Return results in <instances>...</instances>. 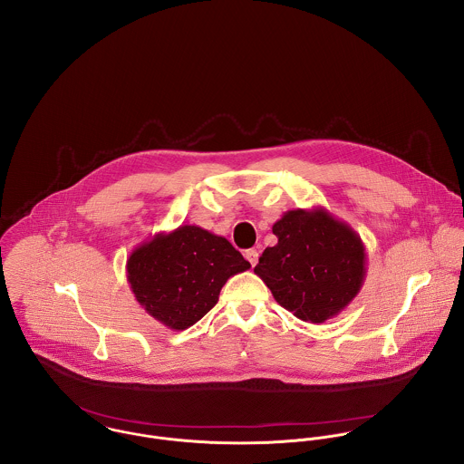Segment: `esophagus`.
Masks as SVG:
<instances>
[{"label": "esophagus", "instance_id": "obj_1", "mask_svg": "<svg viewBox=\"0 0 464 464\" xmlns=\"http://www.w3.org/2000/svg\"><path fill=\"white\" fill-rule=\"evenodd\" d=\"M245 257H246V261L252 265V267H256L257 261H259V252L254 250V248H250V250L245 252Z\"/></svg>", "mask_w": 464, "mask_h": 464}]
</instances>
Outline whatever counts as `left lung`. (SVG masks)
Returning a JSON list of instances; mask_svg holds the SVG:
<instances>
[{"label": "left lung", "instance_id": "1", "mask_svg": "<svg viewBox=\"0 0 464 464\" xmlns=\"http://www.w3.org/2000/svg\"><path fill=\"white\" fill-rule=\"evenodd\" d=\"M278 243L254 273L273 298L302 322L324 324L359 295L366 278L361 236L324 207L295 208L273 225Z\"/></svg>", "mask_w": 464, "mask_h": 464}]
</instances>
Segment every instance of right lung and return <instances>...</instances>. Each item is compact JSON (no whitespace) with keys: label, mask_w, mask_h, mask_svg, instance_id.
I'll return each instance as SVG.
<instances>
[{"label":"right lung","mask_w":464,"mask_h":464,"mask_svg":"<svg viewBox=\"0 0 464 464\" xmlns=\"http://www.w3.org/2000/svg\"><path fill=\"white\" fill-rule=\"evenodd\" d=\"M250 263L221 236L197 225L159 232L133 248L127 278L139 305L171 331L199 322L221 287Z\"/></svg>","instance_id":"add662e5"}]
</instances>
